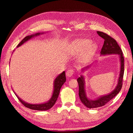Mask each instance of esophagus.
Listing matches in <instances>:
<instances>
[{
	"label": "esophagus",
	"mask_w": 133,
	"mask_h": 133,
	"mask_svg": "<svg viewBox=\"0 0 133 133\" xmlns=\"http://www.w3.org/2000/svg\"><path fill=\"white\" fill-rule=\"evenodd\" d=\"M74 73V70L72 69H70L66 71V76L67 77H71Z\"/></svg>",
	"instance_id": "34e87169"
}]
</instances>
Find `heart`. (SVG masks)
<instances>
[{"instance_id":"b5f03b06","label":"heart","mask_w":133,"mask_h":133,"mask_svg":"<svg viewBox=\"0 0 133 133\" xmlns=\"http://www.w3.org/2000/svg\"><path fill=\"white\" fill-rule=\"evenodd\" d=\"M91 42L87 39H79L77 41H75L74 43V48L76 51H81L86 49V56H89L91 55L93 50L95 49V46H90Z\"/></svg>"}]
</instances>
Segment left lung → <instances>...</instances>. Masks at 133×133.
I'll return each instance as SVG.
<instances>
[{"mask_svg": "<svg viewBox=\"0 0 133 133\" xmlns=\"http://www.w3.org/2000/svg\"><path fill=\"white\" fill-rule=\"evenodd\" d=\"M97 33L102 38H103L104 40L102 48L101 51V54L106 55L117 54L119 55L121 61V71L119 77L118 79V84L114 91L108 95L103 96V97L99 98L97 99L94 101L89 100L86 97L84 89V81L83 77L81 76V77L77 79L79 84V96L80 99L82 102L88 108H97V107L103 106L107 103H108L112 98H114L119 92L121 89H122L124 74V57L122 51L119 45L118 44L117 41L114 38H112L111 36L103 32L97 31Z\"/></svg>", "mask_w": 133, "mask_h": 133, "instance_id": "1", "label": "left lung"}]
</instances>
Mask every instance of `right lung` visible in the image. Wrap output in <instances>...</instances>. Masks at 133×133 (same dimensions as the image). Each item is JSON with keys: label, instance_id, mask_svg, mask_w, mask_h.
<instances>
[{"label": "right lung", "instance_id": "add662e5", "mask_svg": "<svg viewBox=\"0 0 133 133\" xmlns=\"http://www.w3.org/2000/svg\"><path fill=\"white\" fill-rule=\"evenodd\" d=\"M39 34H40V33H36L34 35H29V36H26V37H25L23 40H22L18 44V46L17 47L21 46V45L23 44L24 42L29 41V39L32 38L34 36L39 35ZM66 75H65L64 71L61 73V74H59L58 77L56 78L54 81V90L52 97L50 99V100L49 102H47L45 103L38 104H32L27 103L22 101V99H21L17 96L16 94L15 95L17 97V98H18L19 101L21 102L23 104L25 107H27V108H29L32 110H39V111H44V110H47L51 108V107L54 105V104L55 103L56 101L58 99L61 87L62 85H63L65 82H66Z\"/></svg>", "mask_w": 133, "mask_h": 133}]
</instances>
